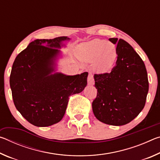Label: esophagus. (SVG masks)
I'll return each mask as SVG.
<instances>
[{
    "instance_id": "esophagus-1",
    "label": "esophagus",
    "mask_w": 160,
    "mask_h": 160,
    "mask_svg": "<svg viewBox=\"0 0 160 160\" xmlns=\"http://www.w3.org/2000/svg\"><path fill=\"white\" fill-rule=\"evenodd\" d=\"M88 82L89 85H93L94 84V76L92 74H89L88 78Z\"/></svg>"
}]
</instances>
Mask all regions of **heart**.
<instances>
[{
	"label": "heart",
	"mask_w": 160,
	"mask_h": 160,
	"mask_svg": "<svg viewBox=\"0 0 160 160\" xmlns=\"http://www.w3.org/2000/svg\"><path fill=\"white\" fill-rule=\"evenodd\" d=\"M77 54L85 62L94 61V69L100 72L108 71L116 56V48L112 43L102 39H94L78 47Z\"/></svg>",
	"instance_id": "1"
}]
</instances>
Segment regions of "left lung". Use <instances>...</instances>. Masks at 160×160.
<instances>
[{"label":"left lung","mask_w":160,"mask_h":160,"mask_svg":"<svg viewBox=\"0 0 160 160\" xmlns=\"http://www.w3.org/2000/svg\"><path fill=\"white\" fill-rule=\"evenodd\" d=\"M115 66L110 72L94 74L97 97L92 111L99 121L123 126L131 122L145 107L149 90L147 70L140 56L128 42L117 38Z\"/></svg>","instance_id":"obj_1"}]
</instances>
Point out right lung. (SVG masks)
I'll list each match as a JSON object with an SVG mask.
<instances>
[{
  "instance_id": "obj_1",
  "label": "right lung",
  "mask_w": 160,
  "mask_h": 160,
  "mask_svg": "<svg viewBox=\"0 0 160 160\" xmlns=\"http://www.w3.org/2000/svg\"><path fill=\"white\" fill-rule=\"evenodd\" d=\"M67 37L36 39L18 54L12 64L10 85L19 112L32 125L49 126L60 121L70 95L82 92L88 72L66 75L52 73L54 60Z\"/></svg>"
}]
</instances>
